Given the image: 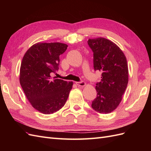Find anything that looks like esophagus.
Here are the masks:
<instances>
[{"mask_svg":"<svg viewBox=\"0 0 151 151\" xmlns=\"http://www.w3.org/2000/svg\"><path fill=\"white\" fill-rule=\"evenodd\" d=\"M76 84L78 86H81V87H83L84 86H86V83L85 82L81 81H79V82H76Z\"/></svg>","mask_w":151,"mask_h":151,"instance_id":"1","label":"esophagus"}]
</instances>
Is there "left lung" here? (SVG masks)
Here are the masks:
<instances>
[{
    "mask_svg": "<svg viewBox=\"0 0 151 151\" xmlns=\"http://www.w3.org/2000/svg\"><path fill=\"white\" fill-rule=\"evenodd\" d=\"M93 52L95 71L102 72L96 83L97 96L91 106L96 111L107 114L115 109L122 101L129 81V69L124 53L111 41L104 38L88 40Z\"/></svg>",
    "mask_w": 151,
    "mask_h": 151,
    "instance_id": "8db88e82",
    "label": "left lung"
}]
</instances>
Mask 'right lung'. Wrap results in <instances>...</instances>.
I'll return each mask as SVG.
<instances>
[{
    "mask_svg": "<svg viewBox=\"0 0 151 151\" xmlns=\"http://www.w3.org/2000/svg\"><path fill=\"white\" fill-rule=\"evenodd\" d=\"M68 45L61 43H38L22 58L19 81L26 96L36 110L52 114L66 103L73 83L52 77L59 68L60 55Z\"/></svg>",
    "mask_w": 151,
    "mask_h": 151,
    "instance_id": "add662e5",
    "label": "right lung"
}]
</instances>
